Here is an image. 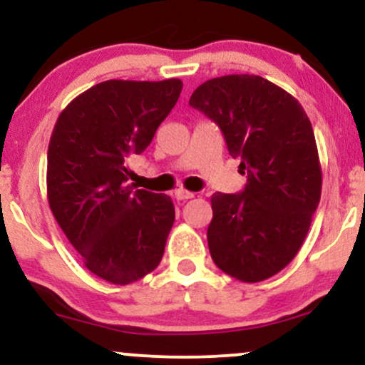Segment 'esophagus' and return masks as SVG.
<instances>
[{"instance_id":"34e87169","label":"esophagus","mask_w":365,"mask_h":365,"mask_svg":"<svg viewBox=\"0 0 365 365\" xmlns=\"http://www.w3.org/2000/svg\"><path fill=\"white\" fill-rule=\"evenodd\" d=\"M195 194L194 192H188V190H185V188H178L177 192H175V197H177L178 200H187V199H192V197H194Z\"/></svg>"}]
</instances>
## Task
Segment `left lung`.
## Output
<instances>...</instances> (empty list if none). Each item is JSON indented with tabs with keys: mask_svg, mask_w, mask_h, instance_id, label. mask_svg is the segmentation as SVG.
<instances>
[{
	"mask_svg": "<svg viewBox=\"0 0 365 365\" xmlns=\"http://www.w3.org/2000/svg\"><path fill=\"white\" fill-rule=\"evenodd\" d=\"M188 104L217 123L247 173L242 194L211 197L212 261L240 282H264L292 262L319 206L322 173L311 120L292 94L259 75L211 78Z\"/></svg>",
	"mask_w": 365,
	"mask_h": 365,
	"instance_id": "8db88e82",
	"label": "left lung"
}]
</instances>
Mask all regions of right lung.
I'll use <instances>...</instances> for the list:
<instances>
[{
    "label": "right lung",
    "instance_id": "add662e5",
    "mask_svg": "<svg viewBox=\"0 0 365 365\" xmlns=\"http://www.w3.org/2000/svg\"><path fill=\"white\" fill-rule=\"evenodd\" d=\"M180 78L106 81L58 116L48 148V202L83 266L128 284L158 267L175 221L170 195L133 190L128 159L142 154L177 104Z\"/></svg>",
    "mask_w": 365,
    "mask_h": 365
}]
</instances>
